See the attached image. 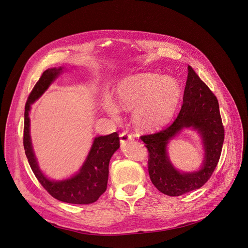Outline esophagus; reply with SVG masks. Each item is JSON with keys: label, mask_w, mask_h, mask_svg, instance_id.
<instances>
[{"label": "esophagus", "mask_w": 248, "mask_h": 248, "mask_svg": "<svg viewBox=\"0 0 248 248\" xmlns=\"http://www.w3.org/2000/svg\"><path fill=\"white\" fill-rule=\"evenodd\" d=\"M132 139H133L132 135L127 133L126 131H124L120 134V142L122 145L125 144L126 142H129V141H132Z\"/></svg>", "instance_id": "1"}]
</instances>
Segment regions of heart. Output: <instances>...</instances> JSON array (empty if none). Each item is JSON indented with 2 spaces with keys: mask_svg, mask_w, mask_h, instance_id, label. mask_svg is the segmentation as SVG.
Segmentation results:
<instances>
[{
  "mask_svg": "<svg viewBox=\"0 0 248 248\" xmlns=\"http://www.w3.org/2000/svg\"><path fill=\"white\" fill-rule=\"evenodd\" d=\"M183 88L178 79L158 74H144L122 82L116 90V103L105 97L104 110L118 118L120 110H133V122L143 130L164 126L179 107Z\"/></svg>",
  "mask_w": 248,
  "mask_h": 248,
  "instance_id": "b5f03b06",
  "label": "heart"
}]
</instances>
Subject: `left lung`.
Masks as SVG:
<instances>
[{
  "label": "left lung",
  "instance_id": "1",
  "mask_svg": "<svg viewBox=\"0 0 248 248\" xmlns=\"http://www.w3.org/2000/svg\"><path fill=\"white\" fill-rule=\"evenodd\" d=\"M187 70L184 104L174 122L157 133L141 136L149 151L151 182L159 191L169 196L183 195L204 186L217 167L224 143L218 100L190 65ZM186 129L198 132L204 151L200 169L192 172L176 169L167 152L170 140Z\"/></svg>",
  "mask_w": 248,
  "mask_h": 248
}]
</instances>
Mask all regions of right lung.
Masks as SVG:
<instances>
[{"mask_svg":"<svg viewBox=\"0 0 248 248\" xmlns=\"http://www.w3.org/2000/svg\"><path fill=\"white\" fill-rule=\"evenodd\" d=\"M63 70L64 67L62 66L46 69L31 91L24 111L23 146L35 176L54 198L65 203L90 204L97 201L107 189L109 163L113 154L120 148L117 132L96 136L79 170L69 178L59 181L51 180L42 171L32 146L29 119L31 106L48 90Z\"/></svg>","mask_w":248,"mask_h":248,"instance_id":"obj_1","label":"right lung"}]
</instances>
